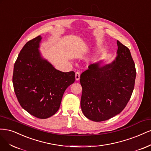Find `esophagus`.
Returning <instances> with one entry per match:
<instances>
[{
    "mask_svg": "<svg viewBox=\"0 0 151 151\" xmlns=\"http://www.w3.org/2000/svg\"><path fill=\"white\" fill-rule=\"evenodd\" d=\"M80 73L79 71H76L75 73V78H76V80L78 81L80 80Z\"/></svg>",
    "mask_w": 151,
    "mask_h": 151,
    "instance_id": "1",
    "label": "esophagus"
}]
</instances>
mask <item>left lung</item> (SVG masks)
Segmentation results:
<instances>
[{
	"label": "left lung",
	"mask_w": 151,
	"mask_h": 151,
	"mask_svg": "<svg viewBox=\"0 0 151 151\" xmlns=\"http://www.w3.org/2000/svg\"><path fill=\"white\" fill-rule=\"evenodd\" d=\"M117 56L111 64L88 66L80 75L83 114L95 122L107 120L127 105L134 88L135 63L129 48L117 41Z\"/></svg>",
	"instance_id": "obj_1"
}]
</instances>
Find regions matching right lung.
<instances>
[{"label":"right lung","mask_w":151,"mask_h":151,"mask_svg":"<svg viewBox=\"0 0 151 151\" xmlns=\"http://www.w3.org/2000/svg\"><path fill=\"white\" fill-rule=\"evenodd\" d=\"M41 37L29 41L14 66L12 82L19 103L31 115L47 119L59 110L66 89L75 80L74 71L61 72L43 60L38 50Z\"/></svg>","instance_id":"1"}]
</instances>
